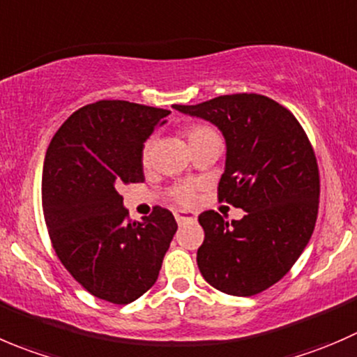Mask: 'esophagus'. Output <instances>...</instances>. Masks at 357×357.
<instances>
[{
  "instance_id": "esophagus-1",
  "label": "esophagus",
  "mask_w": 357,
  "mask_h": 357,
  "mask_svg": "<svg viewBox=\"0 0 357 357\" xmlns=\"http://www.w3.org/2000/svg\"><path fill=\"white\" fill-rule=\"evenodd\" d=\"M175 220L178 224H183V222H192L196 220V213L194 211H175Z\"/></svg>"
}]
</instances>
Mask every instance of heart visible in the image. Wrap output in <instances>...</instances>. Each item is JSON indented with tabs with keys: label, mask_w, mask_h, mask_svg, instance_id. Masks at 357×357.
Wrapping results in <instances>:
<instances>
[{
	"label": "heart",
	"mask_w": 357,
	"mask_h": 357,
	"mask_svg": "<svg viewBox=\"0 0 357 357\" xmlns=\"http://www.w3.org/2000/svg\"><path fill=\"white\" fill-rule=\"evenodd\" d=\"M217 133L206 125H189L183 128V137L187 139L190 147L197 146L203 140L210 139V137H215ZM151 154H153V140H147L142 147V163L149 165L151 161ZM170 197L178 204H190L194 201V189L187 183L183 185H177L174 189H170Z\"/></svg>",
	"instance_id": "obj_1"
}]
</instances>
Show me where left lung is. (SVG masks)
I'll return each instance as SVG.
<instances>
[{"label": "left lung", "mask_w": 357, "mask_h": 357, "mask_svg": "<svg viewBox=\"0 0 357 357\" xmlns=\"http://www.w3.org/2000/svg\"><path fill=\"white\" fill-rule=\"evenodd\" d=\"M174 107L224 133L227 160L218 201L246 211L232 222L213 210L197 217L204 229L197 267L224 294H260L294 267L316 225L319 168L309 137L284 105L266 95H220Z\"/></svg>", "instance_id": "1"}]
</instances>
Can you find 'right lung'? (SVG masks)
<instances>
[{"label": "right lung", "mask_w": 357, "mask_h": 357, "mask_svg": "<svg viewBox=\"0 0 357 357\" xmlns=\"http://www.w3.org/2000/svg\"><path fill=\"white\" fill-rule=\"evenodd\" d=\"M168 109L98 100L69 116L47 149L41 201L52 246L93 297L125 305L160 276L177 222L154 206L130 220L119 189L144 182L142 147Z\"/></svg>", "instance_id": "add662e5"}]
</instances>
